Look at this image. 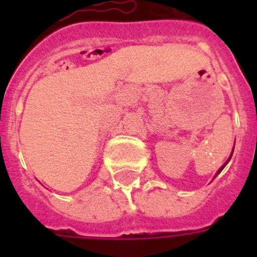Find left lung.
<instances>
[{"instance_id": "1", "label": "left lung", "mask_w": 257, "mask_h": 257, "mask_svg": "<svg viewBox=\"0 0 257 257\" xmlns=\"http://www.w3.org/2000/svg\"><path fill=\"white\" fill-rule=\"evenodd\" d=\"M233 148H235V147H233ZM232 153H233V151H232ZM232 153H231V156L228 157V160H227V161H225V163H224V164H223V165H221V167H220V168H219V171L216 172V176L219 175L220 172H221V171H223V169H224V167H225V165H227V164H228V163H229V160H231V157H232ZM216 176H215V177H216Z\"/></svg>"}]
</instances>
